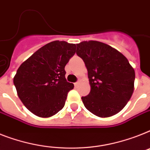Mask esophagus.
<instances>
[{"instance_id": "obj_1", "label": "esophagus", "mask_w": 150, "mask_h": 150, "mask_svg": "<svg viewBox=\"0 0 150 150\" xmlns=\"http://www.w3.org/2000/svg\"><path fill=\"white\" fill-rule=\"evenodd\" d=\"M79 83H80V80H79V81H76V82H75V86H78V85H79Z\"/></svg>"}]
</instances>
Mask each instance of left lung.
Masks as SVG:
<instances>
[{"label":"left lung","instance_id":"8db88e82","mask_svg":"<svg viewBox=\"0 0 150 150\" xmlns=\"http://www.w3.org/2000/svg\"><path fill=\"white\" fill-rule=\"evenodd\" d=\"M76 54L83 60L91 86L81 97L88 110L98 117L119 112L134 90L135 71L127 58L111 46L96 41L77 44Z\"/></svg>","mask_w":150,"mask_h":150}]
</instances>
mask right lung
I'll return each mask as SVG.
<instances>
[{"instance_id":"add662e5","label":"right lung","mask_w":150,"mask_h":150,"mask_svg":"<svg viewBox=\"0 0 150 150\" xmlns=\"http://www.w3.org/2000/svg\"><path fill=\"white\" fill-rule=\"evenodd\" d=\"M75 48V44L52 41L18 68L14 86L21 101L33 114L47 118L62 109L68 92L74 88L65 79L64 67Z\"/></svg>"}]
</instances>
